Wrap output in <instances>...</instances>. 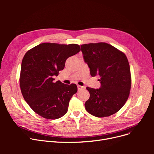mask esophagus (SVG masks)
I'll list each match as a JSON object with an SVG mask.
<instances>
[{"label": "esophagus", "instance_id": "esophagus-1", "mask_svg": "<svg viewBox=\"0 0 154 154\" xmlns=\"http://www.w3.org/2000/svg\"><path fill=\"white\" fill-rule=\"evenodd\" d=\"M77 87H78V90H83L85 88V87L81 86V85H77Z\"/></svg>", "mask_w": 154, "mask_h": 154}]
</instances>
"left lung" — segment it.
Masks as SVG:
<instances>
[{
  "instance_id": "left-lung-1",
  "label": "left lung",
  "mask_w": 154,
  "mask_h": 154,
  "mask_svg": "<svg viewBox=\"0 0 154 154\" xmlns=\"http://www.w3.org/2000/svg\"><path fill=\"white\" fill-rule=\"evenodd\" d=\"M84 59L92 77L99 75V88L87 87L90 97L86 110L97 117L116 114L127 100L131 88V75L125 54L109 44L90 43L80 45Z\"/></svg>"
}]
</instances>
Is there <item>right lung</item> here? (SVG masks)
Returning <instances> with one entry per match:
<instances>
[{"label": "right lung", "mask_w": 154, "mask_h": 154, "mask_svg": "<svg viewBox=\"0 0 154 154\" xmlns=\"http://www.w3.org/2000/svg\"><path fill=\"white\" fill-rule=\"evenodd\" d=\"M80 51L79 45L42 43L28 51L22 61L20 87L23 99L36 114L47 119H57L66 114L75 84L67 85L54 76L65 67L66 60Z\"/></svg>", "instance_id": "add662e5"}]
</instances>
